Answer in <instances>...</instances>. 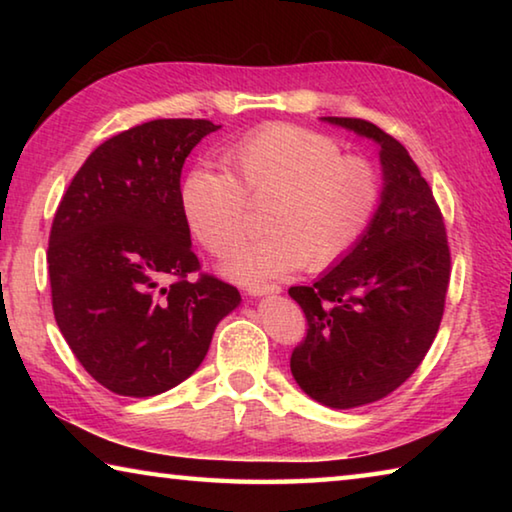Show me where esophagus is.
Returning a JSON list of instances; mask_svg holds the SVG:
<instances>
[{
	"instance_id": "1",
	"label": "esophagus",
	"mask_w": 512,
	"mask_h": 512,
	"mask_svg": "<svg viewBox=\"0 0 512 512\" xmlns=\"http://www.w3.org/2000/svg\"><path fill=\"white\" fill-rule=\"evenodd\" d=\"M246 291L248 296H266V293H280L282 287H277V284H248Z\"/></svg>"
}]
</instances>
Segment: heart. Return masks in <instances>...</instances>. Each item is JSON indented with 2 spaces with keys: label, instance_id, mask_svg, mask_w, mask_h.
Wrapping results in <instances>:
<instances>
[{
  "label": "heart",
  "instance_id": "obj_1",
  "mask_svg": "<svg viewBox=\"0 0 512 512\" xmlns=\"http://www.w3.org/2000/svg\"><path fill=\"white\" fill-rule=\"evenodd\" d=\"M221 167L223 173H187L180 212L207 253L228 257L246 235L248 205L262 203L259 228L266 235L228 262V273L244 282L341 262L366 235L381 201L375 164L296 124H268L239 137L223 151Z\"/></svg>",
  "mask_w": 512,
  "mask_h": 512
}]
</instances>
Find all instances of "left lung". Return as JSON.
<instances>
[{
  "label": "left lung",
  "mask_w": 512,
  "mask_h": 512,
  "mask_svg": "<svg viewBox=\"0 0 512 512\" xmlns=\"http://www.w3.org/2000/svg\"><path fill=\"white\" fill-rule=\"evenodd\" d=\"M375 140L384 194L366 235L311 287H291L307 336L291 352L298 386L332 409L391 395L427 357L452 275L443 212L418 164L379 126L325 117Z\"/></svg>",
  "instance_id": "1"
}]
</instances>
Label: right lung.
<instances>
[{
    "label": "right lung",
    "instance_id": "right-lung-1",
    "mask_svg": "<svg viewBox=\"0 0 512 512\" xmlns=\"http://www.w3.org/2000/svg\"><path fill=\"white\" fill-rule=\"evenodd\" d=\"M216 126L153 119L97 146L49 232L51 307L74 357L108 391L151 397L201 366L214 327L239 305L201 271L180 212V173Z\"/></svg>",
    "mask_w": 512,
    "mask_h": 512
}]
</instances>
